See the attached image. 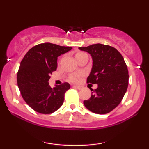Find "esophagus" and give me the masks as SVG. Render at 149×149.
I'll list each match as a JSON object with an SVG mask.
<instances>
[{
    "mask_svg": "<svg viewBox=\"0 0 149 149\" xmlns=\"http://www.w3.org/2000/svg\"><path fill=\"white\" fill-rule=\"evenodd\" d=\"M73 88H77L78 90H80V89H82V88H83V87L80 86V85H73Z\"/></svg>",
    "mask_w": 149,
    "mask_h": 149,
    "instance_id": "esophagus-1",
    "label": "esophagus"
}]
</instances>
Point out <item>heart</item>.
Here are the masks:
<instances>
[{"label": "heart", "instance_id": "1", "mask_svg": "<svg viewBox=\"0 0 149 149\" xmlns=\"http://www.w3.org/2000/svg\"><path fill=\"white\" fill-rule=\"evenodd\" d=\"M85 53L84 52H77L76 54V59L78 60V59H79L80 57H83V56L85 55ZM79 77L80 76L78 74H71V76H69V80H71V81L72 82H77L78 81V80H79Z\"/></svg>", "mask_w": 149, "mask_h": 149}]
</instances>
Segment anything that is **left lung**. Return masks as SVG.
<instances>
[{"mask_svg":"<svg viewBox=\"0 0 149 149\" xmlns=\"http://www.w3.org/2000/svg\"><path fill=\"white\" fill-rule=\"evenodd\" d=\"M79 49L90 53L93 60L87 83L98 85L83 104L95 113H108L119 105L127 91L129 74L125 61L120 53L110 45L97 43Z\"/></svg>","mask_w":149,"mask_h":149,"instance_id":"8db88e82","label":"left lung"}]
</instances>
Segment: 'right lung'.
<instances>
[{"label": "right lung", "instance_id": "obj_1", "mask_svg": "<svg viewBox=\"0 0 149 149\" xmlns=\"http://www.w3.org/2000/svg\"><path fill=\"white\" fill-rule=\"evenodd\" d=\"M71 49L50 42L40 43L31 48L22 59L17 76V85L26 103L35 111L50 114L63 104L69 83L51 88L48 81L57 69V57Z\"/></svg>", "mask_w": 149, "mask_h": 149}]
</instances>
